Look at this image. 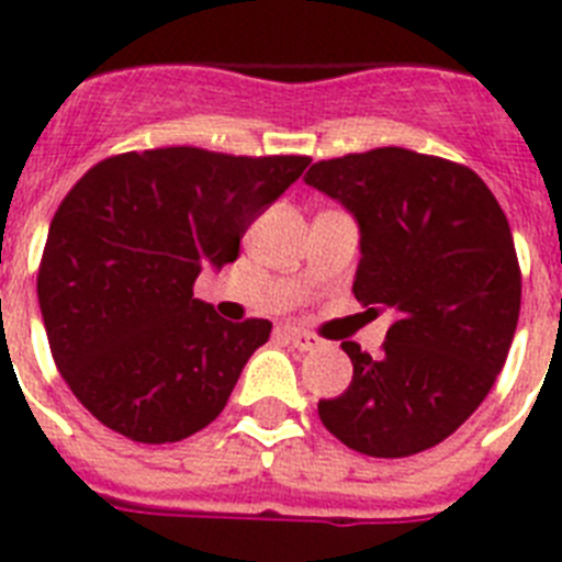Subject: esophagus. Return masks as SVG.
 Masks as SVG:
<instances>
[{
  "label": "esophagus",
  "instance_id": "34e87169",
  "mask_svg": "<svg viewBox=\"0 0 562 562\" xmlns=\"http://www.w3.org/2000/svg\"><path fill=\"white\" fill-rule=\"evenodd\" d=\"M281 331H284L286 340H290L292 346H295V349H301V351H310V349H315V346H321V340H317L312 331L297 329V326H284Z\"/></svg>",
  "mask_w": 562,
  "mask_h": 562
}]
</instances>
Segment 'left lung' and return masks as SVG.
I'll return each mask as SVG.
<instances>
[{"label": "left lung", "mask_w": 562, "mask_h": 562, "mask_svg": "<svg viewBox=\"0 0 562 562\" xmlns=\"http://www.w3.org/2000/svg\"><path fill=\"white\" fill-rule=\"evenodd\" d=\"M306 186L360 225L357 301L396 315L380 357L340 342L355 376L317 402L321 422L374 459L434 448L473 416L513 346L520 265L509 222L473 168L396 146L315 162Z\"/></svg>", "instance_id": "8db88e82"}]
</instances>
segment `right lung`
Instances as JSON below:
<instances>
[{
  "label": "right lung",
  "mask_w": 562,
  "mask_h": 562,
  "mask_svg": "<svg viewBox=\"0 0 562 562\" xmlns=\"http://www.w3.org/2000/svg\"><path fill=\"white\" fill-rule=\"evenodd\" d=\"M306 166L301 154L171 146L114 154L69 188L49 222L38 306L64 382L101 425L166 445L222 414L272 324L222 321L193 281L236 261L252 220Z\"/></svg>",
  "instance_id": "add662e5"
}]
</instances>
